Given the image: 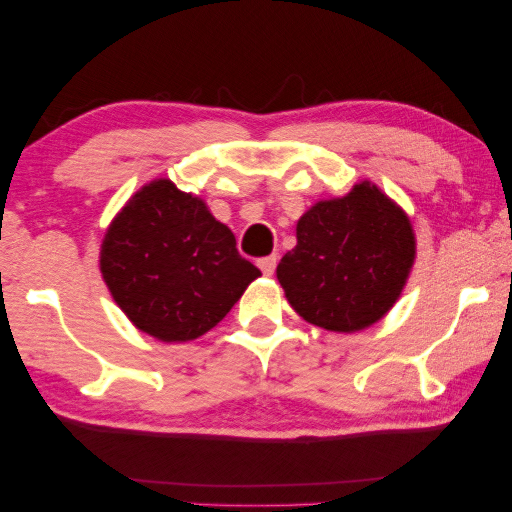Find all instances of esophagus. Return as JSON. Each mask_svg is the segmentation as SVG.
<instances>
[{
    "instance_id": "1",
    "label": "esophagus",
    "mask_w": 512,
    "mask_h": 512,
    "mask_svg": "<svg viewBox=\"0 0 512 512\" xmlns=\"http://www.w3.org/2000/svg\"><path fill=\"white\" fill-rule=\"evenodd\" d=\"M276 261H279V258H276L274 254L272 256H265V258H261V261H258V267H261V272L265 276H272L274 270H276Z\"/></svg>"
}]
</instances>
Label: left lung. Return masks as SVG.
I'll return each mask as SVG.
<instances>
[{"instance_id":"left-lung-1","label":"left lung","mask_w":512,"mask_h":512,"mask_svg":"<svg viewBox=\"0 0 512 512\" xmlns=\"http://www.w3.org/2000/svg\"><path fill=\"white\" fill-rule=\"evenodd\" d=\"M415 261L408 217L363 181L347 197L315 204L297 222V247L276 267L290 306L326 331L379 322Z\"/></svg>"}]
</instances>
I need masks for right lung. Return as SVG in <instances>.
<instances>
[{
    "label": "right lung",
    "mask_w": 512,
    "mask_h": 512,
    "mask_svg": "<svg viewBox=\"0 0 512 512\" xmlns=\"http://www.w3.org/2000/svg\"><path fill=\"white\" fill-rule=\"evenodd\" d=\"M102 274L129 320L163 342L195 340L222 320L261 270L204 201L149 183L106 231Z\"/></svg>",
    "instance_id": "right-lung-1"
}]
</instances>
